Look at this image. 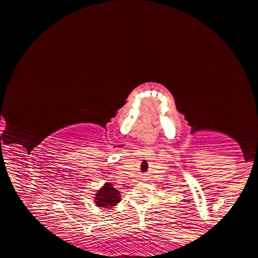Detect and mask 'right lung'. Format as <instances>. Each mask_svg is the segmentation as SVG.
Segmentation results:
<instances>
[{
    "mask_svg": "<svg viewBox=\"0 0 258 258\" xmlns=\"http://www.w3.org/2000/svg\"><path fill=\"white\" fill-rule=\"evenodd\" d=\"M120 202V194L116 190L110 183H104L102 187L97 191L94 198V203L98 207H113Z\"/></svg>",
    "mask_w": 258,
    "mask_h": 258,
    "instance_id": "1",
    "label": "right lung"
}]
</instances>
